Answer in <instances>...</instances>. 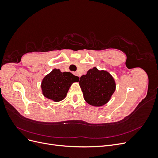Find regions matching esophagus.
Returning <instances> with one entry per match:
<instances>
[{
    "instance_id": "1",
    "label": "esophagus",
    "mask_w": 158,
    "mask_h": 158,
    "mask_svg": "<svg viewBox=\"0 0 158 158\" xmlns=\"http://www.w3.org/2000/svg\"><path fill=\"white\" fill-rule=\"evenodd\" d=\"M74 74H75V75H76V76H79V77H80V75H79V74H78V73H74Z\"/></svg>"
}]
</instances>
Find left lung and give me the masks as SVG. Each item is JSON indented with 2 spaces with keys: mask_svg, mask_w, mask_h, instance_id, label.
Returning <instances> with one entry per match:
<instances>
[{
  "mask_svg": "<svg viewBox=\"0 0 158 158\" xmlns=\"http://www.w3.org/2000/svg\"><path fill=\"white\" fill-rule=\"evenodd\" d=\"M79 85L84 98L90 106H103L111 99L116 89V83L113 76L106 70H99L96 67L89 69L82 75Z\"/></svg>",
  "mask_w": 158,
  "mask_h": 158,
  "instance_id": "left-lung-1",
  "label": "left lung"
}]
</instances>
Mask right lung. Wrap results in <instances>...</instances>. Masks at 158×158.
<instances>
[{
	"mask_svg": "<svg viewBox=\"0 0 158 158\" xmlns=\"http://www.w3.org/2000/svg\"><path fill=\"white\" fill-rule=\"evenodd\" d=\"M79 81L78 76L69 72L62 73L59 69H53L46 75L41 84L42 94L55 102L64 99L71 85Z\"/></svg>",
	"mask_w": 158,
	"mask_h": 158,
	"instance_id": "right-lung-1",
	"label": "right lung"
}]
</instances>
